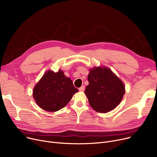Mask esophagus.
I'll return each instance as SVG.
<instances>
[{"label": "esophagus", "instance_id": "34e87169", "mask_svg": "<svg viewBox=\"0 0 157 157\" xmlns=\"http://www.w3.org/2000/svg\"><path fill=\"white\" fill-rule=\"evenodd\" d=\"M79 90L80 92H83L85 90V86H81L79 88Z\"/></svg>", "mask_w": 157, "mask_h": 157}]
</instances>
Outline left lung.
<instances>
[{"instance_id": "8db88e82", "label": "left lung", "mask_w": 157, "mask_h": 157, "mask_svg": "<svg viewBox=\"0 0 157 157\" xmlns=\"http://www.w3.org/2000/svg\"><path fill=\"white\" fill-rule=\"evenodd\" d=\"M89 85L85 93L92 108L105 113L120 103L125 94L123 82L108 68L95 67L90 71Z\"/></svg>"}]
</instances>
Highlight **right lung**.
<instances>
[{
  "mask_svg": "<svg viewBox=\"0 0 157 157\" xmlns=\"http://www.w3.org/2000/svg\"><path fill=\"white\" fill-rule=\"evenodd\" d=\"M78 92L72 80L63 71H48L34 87L33 96L40 108L55 112L64 108Z\"/></svg>",
  "mask_w": 157,
  "mask_h": 157,
  "instance_id": "right-lung-1",
  "label": "right lung"
}]
</instances>
